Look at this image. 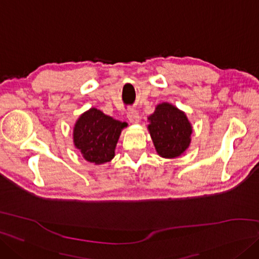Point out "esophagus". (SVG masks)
<instances>
[{
    "instance_id": "34e87169",
    "label": "esophagus",
    "mask_w": 259,
    "mask_h": 259,
    "mask_svg": "<svg viewBox=\"0 0 259 259\" xmlns=\"http://www.w3.org/2000/svg\"><path fill=\"white\" fill-rule=\"evenodd\" d=\"M127 117L129 119V121L131 123H138L139 122L140 120V117H139V113H138L136 110L134 109H130L128 112H127Z\"/></svg>"
}]
</instances>
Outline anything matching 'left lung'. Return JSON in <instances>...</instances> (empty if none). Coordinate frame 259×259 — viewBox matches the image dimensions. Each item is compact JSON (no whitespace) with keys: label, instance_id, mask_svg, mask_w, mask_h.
Masks as SVG:
<instances>
[{"label":"left lung","instance_id":"left-lung-1","mask_svg":"<svg viewBox=\"0 0 259 259\" xmlns=\"http://www.w3.org/2000/svg\"><path fill=\"white\" fill-rule=\"evenodd\" d=\"M148 120L150 136L162 158H178L189 148L192 125L185 113L176 106L169 102L159 104Z\"/></svg>","mask_w":259,"mask_h":259}]
</instances>
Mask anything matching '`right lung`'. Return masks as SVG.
Listing matches in <instances>:
<instances>
[{"instance_id": "right-lung-1", "label": "right lung", "mask_w": 259, "mask_h": 259, "mask_svg": "<svg viewBox=\"0 0 259 259\" xmlns=\"http://www.w3.org/2000/svg\"><path fill=\"white\" fill-rule=\"evenodd\" d=\"M127 125V122L118 121L96 108H90L75 123L74 144L88 162L106 163L115 157L120 134Z\"/></svg>"}]
</instances>
